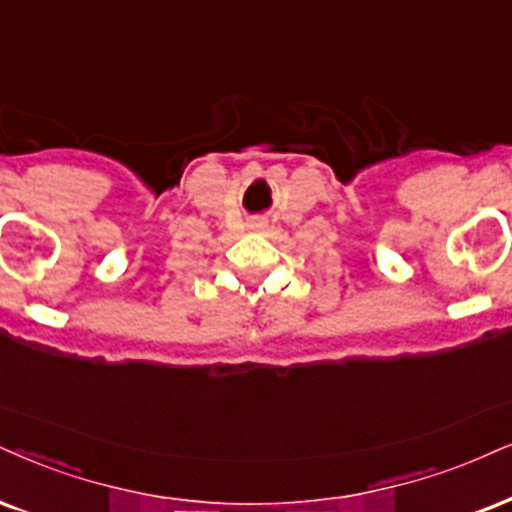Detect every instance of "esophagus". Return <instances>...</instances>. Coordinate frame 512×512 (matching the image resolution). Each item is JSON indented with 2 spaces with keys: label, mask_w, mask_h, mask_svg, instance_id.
I'll return each instance as SVG.
<instances>
[{
  "label": "esophagus",
  "mask_w": 512,
  "mask_h": 512,
  "mask_svg": "<svg viewBox=\"0 0 512 512\" xmlns=\"http://www.w3.org/2000/svg\"><path fill=\"white\" fill-rule=\"evenodd\" d=\"M246 227H249V230H251V232H261V230H263V227H266V223H263V220H261V218H251V220H249V223H246Z\"/></svg>",
  "instance_id": "34e87169"
}]
</instances>
